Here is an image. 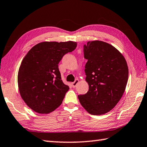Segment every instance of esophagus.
I'll use <instances>...</instances> for the list:
<instances>
[{"label":"esophagus","instance_id":"34e87169","mask_svg":"<svg viewBox=\"0 0 147 147\" xmlns=\"http://www.w3.org/2000/svg\"><path fill=\"white\" fill-rule=\"evenodd\" d=\"M79 82V80L78 79H76V80L74 82L71 83V86L73 87V88H76V87L77 86V85L78 84V83Z\"/></svg>","mask_w":147,"mask_h":147}]
</instances>
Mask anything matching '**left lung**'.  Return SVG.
<instances>
[{
    "label": "left lung",
    "instance_id": "obj_1",
    "mask_svg": "<svg viewBox=\"0 0 147 147\" xmlns=\"http://www.w3.org/2000/svg\"><path fill=\"white\" fill-rule=\"evenodd\" d=\"M86 81L89 91L79 95L80 103L91 115L110 111L121 100L128 80V67L123 55L111 44L89 41L84 46Z\"/></svg>",
    "mask_w": 147,
    "mask_h": 147
}]
</instances>
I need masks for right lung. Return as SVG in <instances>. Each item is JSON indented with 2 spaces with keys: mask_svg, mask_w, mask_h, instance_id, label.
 I'll list each match as a JSON object with an SVG mask.
<instances>
[{
  "mask_svg": "<svg viewBox=\"0 0 147 147\" xmlns=\"http://www.w3.org/2000/svg\"><path fill=\"white\" fill-rule=\"evenodd\" d=\"M77 42L45 41L36 44L24 57L18 74L21 96L38 113H49L61 105L69 87L62 82L58 63Z\"/></svg>",
  "mask_w": 147,
  "mask_h": 147,
  "instance_id": "right-lung-1",
  "label": "right lung"
}]
</instances>
